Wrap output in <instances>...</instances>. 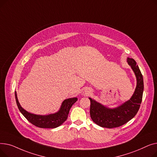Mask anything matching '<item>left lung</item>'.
<instances>
[{"label": "left lung", "mask_w": 157, "mask_h": 157, "mask_svg": "<svg viewBox=\"0 0 157 157\" xmlns=\"http://www.w3.org/2000/svg\"><path fill=\"white\" fill-rule=\"evenodd\" d=\"M127 62L133 70L137 79L136 90L130 100L116 108L110 109L89 98L90 117L94 123L102 127L112 128L124 125L136 116L139 109L144 90L143 75L133 59L127 58Z\"/></svg>", "instance_id": "left-lung-1"}]
</instances>
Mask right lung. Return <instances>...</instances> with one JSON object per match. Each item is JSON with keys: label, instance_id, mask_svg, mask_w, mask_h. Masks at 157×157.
Here are the masks:
<instances>
[{"label": "right lung", "instance_id": "add662e5", "mask_svg": "<svg viewBox=\"0 0 157 157\" xmlns=\"http://www.w3.org/2000/svg\"><path fill=\"white\" fill-rule=\"evenodd\" d=\"M15 98L20 111L25 118L34 125L43 128H54L61 125L67 119L71 108L78 100L76 97L67 98L63 101L60 109L58 112L48 115H37L30 113L21 108L16 92Z\"/></svg>", "mask_w": 157, "mask_h": 157}]
</instances>
